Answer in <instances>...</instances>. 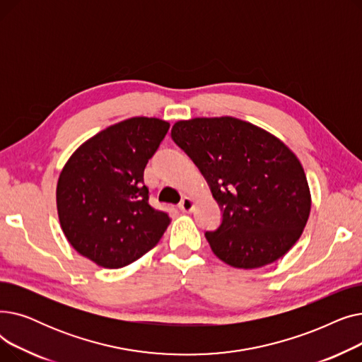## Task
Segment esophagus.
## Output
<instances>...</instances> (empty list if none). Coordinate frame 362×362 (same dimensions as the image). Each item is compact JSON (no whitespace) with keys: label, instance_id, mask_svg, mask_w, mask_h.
<instances>
[{"label":"esophagus","instance_id":"34e87169","mask_svg":"<svg viewBox=\"0 0 362 362\" xmlns=\"http://www.w3.org/2000/svg\"><path fill=\"white\" fill-rule=\"evenodd\" d=\"M194 206H195V202L192 198H189V197H185L179 204L180 211H183V213H191L194 210Z\"/></svg>","mask_w":362,"mask_h":362}]
</instances>
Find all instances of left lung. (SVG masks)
Instances as JSON below:
<instances>
[{
    "label": "left lung",
    "mask_w": 362,
    "mask_h": 362,
    "mask_svg": "<svg viewBox=\"0 0 362 362\" xmlns=\"http://www.w3.org/2000/svg\"><path fill=\"white\" fill-rule=\"evenodd\" d=\"M171 138L205 177L223 218L205 232L213 252L236 269H258L296 243L311 211L303 168L280 139L235 117L180 120Z\"/></svg>",
    "instance_id": "1"
}]
</instances>
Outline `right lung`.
<instances>
[{
	"label": "right lung",
	"instance_id": "obj_1",
	"mask_svg": "<svg viewBox=\"0 0 362 362\" xmlns=\"http://www.w3.org/2000/svg\"><path fill=\"white\" fill-rule=\"evenodd\" d=\"M170 123L132 117L73 152L57 183V211L73 248L104 269L136 261L160 242L170 217L149 205L144 170Z\"/></svg>",
	"mask_w": 362,
	"mask_h": 362
}]
</instances>
